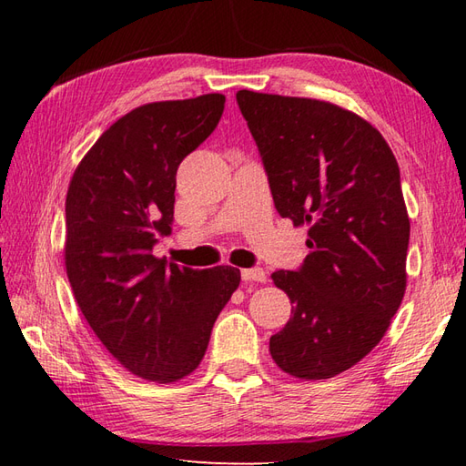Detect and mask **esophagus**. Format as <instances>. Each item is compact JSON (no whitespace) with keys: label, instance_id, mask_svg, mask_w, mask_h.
Listing matches in <instances>:
<instances>
[{"label":"esophagus","instance_id":"obj_1","mask_svg":"<svg viewBox=\"0 0 466 466\" xmlns=\"http://www.w3.org/2000/svg\"><path fill=\"white\" fill-rule=\"evenodd\" d=\"M240 274L246 282H266V272L262 268H244Z\"/></svg>","mask_w":466,"mask_h":466}]
</instances>
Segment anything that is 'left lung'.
Returning a JSON list of instances; mask_svg holds the SVG:
<instances>
[{
  "instance_id": "obj_1",
  "label": "left lung",
  "mask_w": 466,
  "mask_h": 466,
  "mask_svg": "<svg viewBox=\"0 0 466 466\" xmlns=\"http://www.w3.org/2000/svg\"><path fill=\"white\" fill-rule=\"evenodd\" d=\"M236 102L276 210L309 224L300 268L272 272L294 310L270 354L296 379H332L380 342L407 289L410 222L397 157L376 127L334 104L250 90Z\"/></svg>"
}]
</instances>
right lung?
<instances>
[{"label":"right lung","mask_w":466,"mask_h":466,"mask_svg":"<svg viewBox=\"0 0 466 466\" xmlns=\"http://www.w3.org/2000/svg\"><path fill=\"white\" fill-rule=\"evenodd\" d=\"M222 94L154 102L122 116L76 167L66 198V270L74 296L114 359L174 382L204 359L240 270H192L154 256L172 234L176 172L214 132Z\"/></svg>","instance_id":"right-lung-1"}]
</instances>
